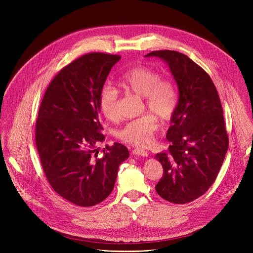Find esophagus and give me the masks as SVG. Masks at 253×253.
Instances as JSON below:
<instances>
[{"label":"esophagus","instance_id":"esophagus-1","mask_svg":"<svg viewBox=\"0 0 253 253\" xmlns=\"http://www.w3.org/2000/svg\"><path fill=\"white\" fill-rule=\"evenodd\" d=\"M132 153L134 155H138V156H143V157H147L148 156V152L143 150V149H140V148H135L134 150H132Z\"/></svg>","mask_w":253,"mask_h":253}]
</instances>
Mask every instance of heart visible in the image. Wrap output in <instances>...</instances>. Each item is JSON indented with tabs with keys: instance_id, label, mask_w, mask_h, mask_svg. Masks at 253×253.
<instances>
[{
	"instance_id": "b5f03b06",
	"label": "heart",
	"mask_w": 253,
	"mask_h": 253,
	"mask_svg": "<svg viewBox=\"0 0 253 253\" xmlns=\"http://www.w3.org/2000/svg\"><path fill=\"white\" fill-rule=\"evenodd\" d=\"M120 85L127 91L144 97L148 109L157 114L161 120H170L176 112L178 92L174 83L162 78L158 71L145 67H134L121 76ZM99 107L104 117L110 121L119 118V92L105 85L99 97ZM158 129V120L154 114L148 113L128 121L115 132V136L123 142L136 146H146L151 143Z\"/></svg>"
}]
</instances>
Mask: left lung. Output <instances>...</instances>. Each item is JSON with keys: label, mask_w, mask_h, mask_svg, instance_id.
<instances>
[{"label": "left lung", "mask_w": 253, "mask_h": 253, "mask_svg": "<svg viewBox=\"0 0 253 253\" xmlns=\"http://www.w3.org/2000/svg\"><path fill=\"white\" fill-rule=\"evenodd\" d=\"M150 56L167 62L179 89L166 135L171 144L155 156L163 167L155 189L163 199L184 204L203 195L222 166L229 144L222 106L210 76L186 55L160 50Z\"/></svg>", "instance_id": "obj_1"}]
</instances>
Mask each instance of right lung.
<instances>
[{"mask_svg": "<svg viewBox=\"0 0 253 253\" xmlns=\"http://www.w3.org/2000/svg\"><path fill=\"white\" fill-rule=\"evenodd\" d=\"M120 59L98 52L76 59L54 77L39 108L35 138L44 173L56 193L77 206H94L109 196L119 165L129 157L120 143L95 148L105 140L100 92Z\"/></svg>", "mask_w": 253, "mask_h": 253, "instance_id": "right-lung-1", "label": "right lung"}]
</instances>
